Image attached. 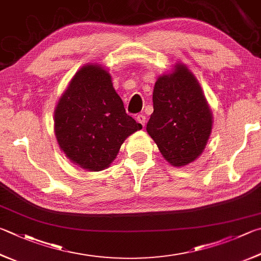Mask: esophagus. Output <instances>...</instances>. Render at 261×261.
<instances>
[{
    "label": "esophagus",
    "mask_w": 261,
    "mask_h": 261,
    "mask_svg": "<svg viewBox=\"0 0 261 261\" xmlns=\"http://www.w3.org/2000/svg\"><path fill=\"white\" fill-rule=\"evenodd\" d=\"M136 120H137V122L140 123L141 125L145 126V123H146V117H145L143 114H139V115H137Z\"/></svg>",
    "instance_id": "34e87169"
}]
</instances>
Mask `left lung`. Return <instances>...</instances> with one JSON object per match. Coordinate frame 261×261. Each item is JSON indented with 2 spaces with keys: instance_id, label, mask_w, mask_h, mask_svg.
Masks as SVG:
<instances>
[{
  "instance_id": "left-lung-1",
  "label": "left lung",
  "mask_w": 261,
  "mask_h": 261,
  "mask_svg": "<svg viewBox=\"0 0 261 261\" xmlns=\"http://www.w3.org/2000/svg\"><path fill=\"white\" fill-rule=\"evenodd\" d=\"M146 130L167 162L185 167L204 150L212 131V113L197 82L185 64L177 63L158 77Z\"/></svg>"
}]
</instances>
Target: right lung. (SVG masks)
I'll use <instances>...</instances> for the list:
<instances>
[{
	"label": "right lung",
	"mask_w": 261,
	"mask_h": 261,
	"mask_svg": "<svg viewBox=\"0 0 261 261\" xmlns=\"http://www.w3.org/2000/svg\"><path fill=\"white\" fill-rule=\"evenodd\" d=\"M54 121L61 151L87 171L107 169L127 137L143 127L126 114L111 74L99 64L75 73L57 102Z\"/></svg>",
	"instance_id": "1"
}]
</instances>
